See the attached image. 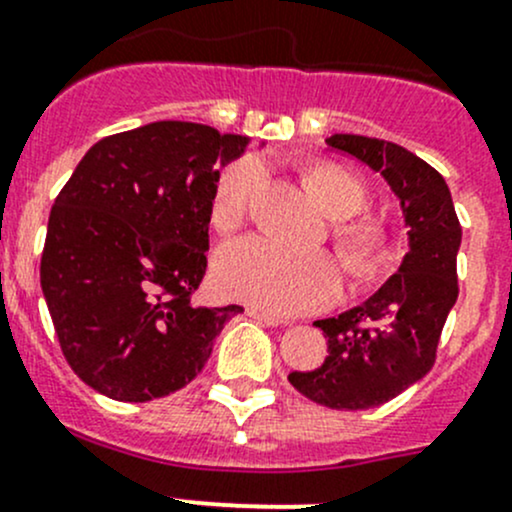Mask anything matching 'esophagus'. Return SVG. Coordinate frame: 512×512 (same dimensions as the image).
I'll use <instances>...</instances> for the list:
<instances>
[{"label":"esophagus","instance_id":"obj_1","mask_svg":"<svg viewBox=\"0 0 512 512\" xmlns=\"http://www.w3.org/2000/svg\"><path fill=\"white\" fill-rule=\"evenodd\" d=\"M246 315L254 317V320H258L261 324H266V327H278V324H283V320H278L276 315L258 310V307H246Z\"/></svg>","mask_w":512,"mask_h":512}]
</instances>
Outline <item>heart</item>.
<instances>
[{
  "label": "heart",
  "mask_w": 512,
  "mask_h": 512,
  "mask_svg": "<svg viewBox=\"0 0 512 512\" xmlns=\"http://www.w3.org/2000/svg\"><path fill=\"white\" fill-rule=\"evenodd\" d=\"M261 180L263 163L254 156L224 168L214 188V227L222 232L239 227ZM305 185L334 219L354 217L366 202L364 183L337 163H315L307 168ZM337 246L349 273L366 276L381 261V227L368 219L342 224L337 229ZM212 278L222 298L249 302L273 315L322 310L332 305L342 290V271L332 256L290 249L263 236H244L224 244L214 256Z\"/></svg>",
  "instance_id": "heart-1"
}]
</instances>
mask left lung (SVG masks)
Wrapping results in <instances>:
<instances>
[{"mask_svg": "<svg viewBox=\"0 0 512 512\" xmlns=\"http://www.w3.org/2000/svg\"><path fill=\"white\" fill-rule=\"evenodd\" d=\"M327 146L383 175L400 200L408 254L366 302L315 322L327 337L329 356L315 371H293L288 381L324 408L368 410L432 368L439 334L459 295L461 227L442 175L408 148L356 134L329 136Z\"/></svg>", "mask_w": 512, "mask_h": 512, "instance_id": "left-lung-1", "label": "left lung"}]
</instances>
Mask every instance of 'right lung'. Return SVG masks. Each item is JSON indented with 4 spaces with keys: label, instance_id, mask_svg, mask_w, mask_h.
Masks as SVG:
<instances>
[{
    "label": "right lung",
    "instance_id": "add662e5",
    "mask_svg": "<svg viewBox=\"0 0 512 512\" xmlns=\"http://www.w3.org/2000/svg\"><path fill=\"white\" fill-rule=\"evenodd\" d=\"M249 136L153 122L97 141L53 202L41 288L70 368L146 403L188 386L244 307H195L219 166Z\"/></svg>",
    "mask_w": 512,
    "mask_h": 512
}]
</instances>
